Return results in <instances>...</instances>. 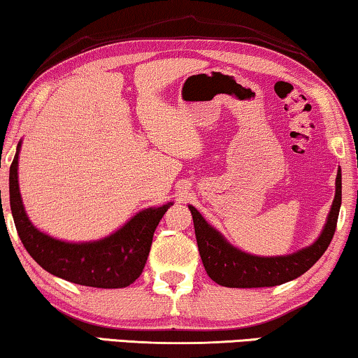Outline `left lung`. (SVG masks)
<instances>
[{"instance_id":"obj_1","label":"left lung","mask_w":358,"mask_h":358,"mask_svg":"<svg viewBox=\"0 0 358 358\" xmlns=\"http://www.w3.org/2000/svg\"><path fill=\"white\" fill-rule=\"evenodd\" d=\"M342 203L341 169L336 177V196L332 201L328 222L313 245L285 256H255L245 253L220 235V231L206 222L203 215L193 206H188L193 215L194 234L201 259L210 279L219 285L231 289H255V287H274L285 284L305 274L318 261L334 236L337 217Z\"/></svg>"}]
</instances>
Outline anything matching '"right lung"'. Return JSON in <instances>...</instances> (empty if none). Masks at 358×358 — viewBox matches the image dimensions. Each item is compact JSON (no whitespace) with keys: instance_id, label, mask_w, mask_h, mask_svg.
<instances>
[{"instance_id":"1","label":"right lung","mask_w":358,"mask_h":358,"mask_svg":"<svg viewBox=\"0 0 358 358\" xmlns=\"http://www.w3.org/2000/svg\"><path fill=\"white\" fill-rule=\"evenodd\" d=\"M21 144L22 141H19L9 169V203L19 238L27 253L50 274L73 284L97 289H122L133 284L148 261L154 231L173 203L141 210L122 229L102 240L85 243L57 240L34 227L24 209L17 181Z\"/></svg>"}]
</instances>
